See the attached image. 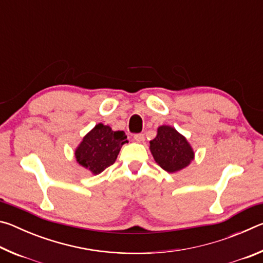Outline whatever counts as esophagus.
I'll list each match as a JSON object with an SVG mask.
<instances>
[{"label":"esophagus","instance_id":"obj_1","mask_svg":"<svg viewBox=\"0 0 263 263\" xmlns=\"http://www.w3.org/2000/svg\"><path fill=\"white\" fill-rule=\"evenodd\" d=\"M133 139H135L137 142H144L145 136L142 135V133H137V135L133 136Z\"/></svg>","mask_w":263,"mask_h":263}]
</instances>
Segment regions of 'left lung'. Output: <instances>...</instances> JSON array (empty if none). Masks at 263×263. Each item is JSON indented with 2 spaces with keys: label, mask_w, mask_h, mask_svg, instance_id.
<instances>
[{
  "label": "left lung",
  "mask_w": 263,
  "mask_h": 263,
  "mask_svg": "<svg viewBox=\"0 0 263 263\" xmlns=\"http://www.w3.org/2000/svg\"><path fill=\"white\" fill-rule=\"evenodd\" d=\"M149 149L160 167L168 173H176L189 166L195 153L188 140L174 127L162 125L149 141Z\"/></svg>",
  "instance_id": "8db88e82"
}]
</instances>
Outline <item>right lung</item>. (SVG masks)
I'll use <instances>...</instances> for the list:
<instances>
[{"label":"right lung","mask_w":263,"mask_h":263,"mask_svg":"<svg viewBox=\"0 0 263 263\" xmlns=\"http://www.w3.org/2000/svg\"><path fill=\"white\" fill-rule=\"evenodd\" d=\"M125 142L124 131H112L100 123L83 137L75 149V158L79 164L97 175L116 161Z\"/></svg>","instance_id":"1"}]
</instances>
